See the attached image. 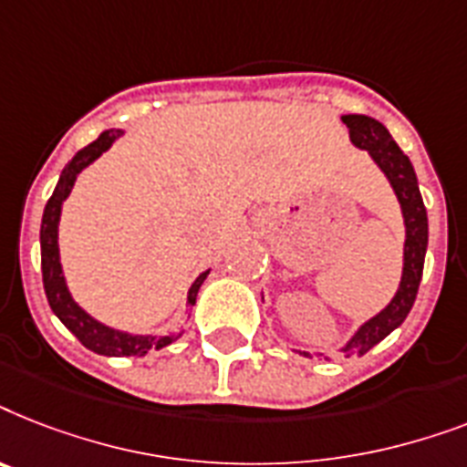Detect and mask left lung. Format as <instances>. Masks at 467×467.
Wrapping results in <instances>:
<instances>
[{
  "mask_svg": "<svg viewBox=\"0 0 467 467\" xmlns=\"http://www.w3.org/2000/svg\"><path fill=\"white\" fill-rule=\"evenodd\" d=\"M342 122L349 128V137L354 144L359 149H367L371 159L379 163V169L386 173L402 207V216H405V265H402L400 289L395 292L393 301L379 316L364 323L357 335L342 347L345 357H354V354L361 357L408 318L410 308L417 298L420 282H422L429 226L415 169L408 156L402 154V149L395 144L390 132L368 115H342Z\"/></svg>",
  "mask_w": 467,
  "mask_h": 467,
  "instance_id": "1",
  "label": "left lung"
}]
</instances>
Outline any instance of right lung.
Segmentation results:
<instances>
[{
	"label": "right lung",
	"instance_id": "obj_1",
	"mask_svg": "<svg viewBox=\"0 0 467 467\" xmlns=\"http://www.w3.org/2000/svg\"><path fill=\"white\" fill-rule=\"evenodd\" d=\"M122 134V130H106L100 134L99 140L91 141L88 147L74 154V159L65 166L62 175H59L57 188L52 192V197L45 204L43 212V223H40V265H43V286L47 304H50L52 313L65 323L77 339L86 349H91L103 357H144L151 349H161V347L171 345L178 335H161V337H151V335H128L113 327L103 326L99 320H93L86 311H81L79 306L74 304L72 294L65 285V275H62V265H59V248H57V223H59V212H62V202L67 195L72 192V185L77 181V175L96 161L110 144ZM210 270L202 272L195 279V285L190 286L188 292V304L195 306L197 292L207 279Z\"/></svg>",
	"mask_w": 467,
	"mask_h": 467
}]
</instances>
